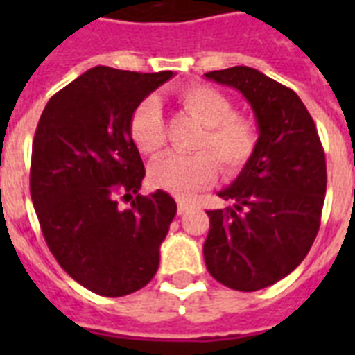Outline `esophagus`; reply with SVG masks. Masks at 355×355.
Segmentation results:
<instances>
[{"mask_svg": "<svg viewBox=\"0 0 355 355\" xmlns=\"http://www.w3.org/2000/svg\"><path fill=\"white\" fill-rule=\"evenodd\" d=\"M177 205H178V214H180V216H182V214H186V211L191 208V205H189L188 200H184V199H178Z\"/></svg>", "mask_w": 355, "mask_h": 355, "instance_id": "34e87169", "label": "esophagus"}]
</instances>
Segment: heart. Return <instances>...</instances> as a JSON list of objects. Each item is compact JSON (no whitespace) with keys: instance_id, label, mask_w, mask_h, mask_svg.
<instances>
[{"instance_id":"heart-1","label":"heart","mask_w":355,"mask_h":355,"mask_svg":"<svg viewBox=\"0 0 355 355\" xmlns=\"http://www.w3.org/2000/svg\"><path fill=\"white\" fill-rule=\"evenodd\" d=\"M180 103L205 125L197 149H208L211 153H167L150 164L149 178L156 188L186 197L214 182L217 177V162L228 173L245 166L256 149L258 134L247 118L234 114L230 99L210 86L193 85L184 88L180 92ZM128 130L134 145L145 155H155L164 147L166 128L158 99L147 97L134 108Z\"/></svg>"}]
</instances>
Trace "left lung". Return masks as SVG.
<instances>
[{"label": "left lung", "instance_id": "obj_1", "mask_svg": "<svg viewBox=\"0 0 355 355\" xmlns=\"http://www.w3.org/2000/svg\"><path fill=\"white\" fill-rule=\"evenodd\" d=\"M205 77L241 92L258 125L252 156L217 193L234 205L206 211V269L230 289L258 291L297 269L313 245L326 195L324 150L291 88L248 66Z\"/></svg>", "mask_w": 355, "mask_h": 355}]
</instances>
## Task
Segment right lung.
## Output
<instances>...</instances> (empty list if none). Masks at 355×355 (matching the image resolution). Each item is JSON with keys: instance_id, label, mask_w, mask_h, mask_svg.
<instances>
[{"instance_id": "right-lung-1", "label": "right lung", "mask_w": 355, "mask_h": 355, "mask_svg": "<svg viewBox=\"0 0 355 355\" xmlns=\"http://www.w3.org/2000/svg\"><path fill=\"white\" fill-rule=\"evenodd\" d=\"M173 71L136 73L96 66L47 101L33 141L31 199L51 254L80 286L125 297L158 270L177 214L171 195H139L144 162L128 123ZM123 193L131 208L119 211Z\"/></svg>"}]
</instances>
